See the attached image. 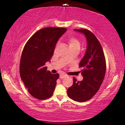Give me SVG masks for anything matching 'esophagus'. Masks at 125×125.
Masks as SVG:
<instances>
[{"instance_id":"1","label":"esophagus","mask_w":125,"mask_h":125,"mask_svg":"<svg viewBox=\"0 0 125 125\" xmlns=\"http://www.w3.org/2000/svg\"><path fill=\"white\" fill-rule=\"evenodd\" d=\"M67 76V75H66L65 74L62 73V74H61L60 75V78L61 79H63V78H65V77H66Z\"/></svg>"}]
</instances>
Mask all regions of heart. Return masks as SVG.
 I'll use <instances>...</instances> for the list:
<instances>
[{
	"label": "heart",
	"mask_w": 125,
	"mask_h": 125,
	"mask_svg": "<svg viewBox=\"0 0 125 125\" xmlns=\"http://www.w3.org/2000/svg\"><path fill=\"white\" fill-rule=\"evenodd\" d=\"M68 42L72 50L80 49V46H81V43L80 41L75 37L70 36L68 38Z\"/></svg>",
	"instance_id": "obj_1"
}]
</instances>
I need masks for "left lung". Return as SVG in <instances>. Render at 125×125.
<instances>
[{
  "label": "left lung",
  "instance_id": "obj_1",
  "mask_svg": "<svg viewBox=\"0 0 125 125\" xmlns=\"http://www.w3.org/2000/svg\"><path fill=\"white\" fill-rule=\"evenodd\" d=\"M75 30L85 35L88 45L79 64L83 79L79 81L73 77V84L68 89L67 95L75 101L84 102L95 95L100 88L106 72V60L101 43L92 32L83 28Z\"/></svg>",
  "mask_w": 125,
  "mask_h": 125
}]
</instances>
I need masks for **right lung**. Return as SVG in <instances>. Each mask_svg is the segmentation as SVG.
Wrapping results in <instances>:
<instances>
[{"label":"right lung","mask_w":125,"mask_h":125,"mask_svg":"<svg viewBox=\"0 0 125 125\" xmlns=\"http://www.w3.org/2000/svg\"><path fill=\"white\" fill-rule=\"evenodd\" d=\"M66 30L64 28H44L25 44L20 59V76L35 98L44 100L53 95L59 74L51 73L45 65L50 61L58 40Z\"/></svg>","instance_id":"add662e5"}]
</instances>
